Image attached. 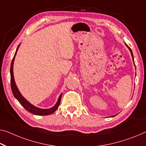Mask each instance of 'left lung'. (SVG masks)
Here are the masks:
<instances>
[{"mask_svg": "<svg viewBox=\"0 0 146 146\" xmlns=\"http://www.w3.org/2000/svg\"><path fill=\"white\" fill-rule=\"evenodd\" d=\"M127 47H128V48H129V50H130V51H131V54H132V57H133V52H132V50H131V49L128 46H127ZM133 60H134V59H133Z\"/></svg>", "mask_w": 146, "mask_h": 146, "instance_id": "8db88e82", "label": "left lung"}]
</instances>
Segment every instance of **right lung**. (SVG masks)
<instances>
[{"label":"right lung","instance_id":"1","mask_svg":"<svg viewBox=\"0 0 146 146\" xmlns=\"http://www.w3.org/2000/svg\"><path fill=\"white\" fill-rule=\"evenodd\" d=\"M19 46L20 45H19V46L17 47L16 51H15V55L13 56V59L12 60V63H11V66H10L11 88H12L13 95L15 96V98L18 100L20 104L23 106L24 108L27 110V111H29V112H31V113L35 114V115H50V114L53 113V112H55L56 111V110L58 108V107L59 106L60 100H61L62 95H60L59 96L57 102L56 103V104L53 108H50V109H41V108H39L35 107V106H33V105L31 104V103H29L28 101H27V100L23 97V96L21 95V93H19L18 89H17L16 85H15L14 78H13V60H14V59H15V54H16L17 51L18 50Z\"/></svg>","mask_w":146,"mask_h":146}]
</instances>
